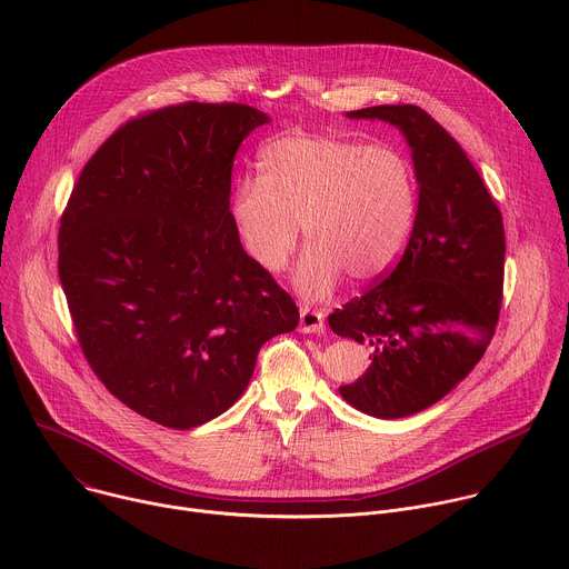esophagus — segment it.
I'll return each instance as SVG.
<instances>
[{
    "instance_id": "1",
    "label": "esophagus",
    "mask_w": 569,
    "mask_h": 569,
    "mask_svg": "<svg viewBox=\"0 0 569 569\" xmlns=\"http://www.w3.org/2000/svg\"><path fill=\"white\" fill-rule=\"evenodd\" d=\"M299 331L301 333H323V331H327L323 315L319 310H312V308L303 306L299 310Z\"/></svg>"
}]
</instances>
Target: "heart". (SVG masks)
<instances>
[{"mask_svg": "<svg viewBox=\"0 0 569 569\" xmlns=\"http://www.w3.org/2000/svg\"><path fill=\"white\" fill-rule=\"evenodd\" d=\"M259 167L263 178H242L231 191L238 242L259 270L279 274L303 227L310 248L295 277L303 297H329L345 274L376 281L408 248L419 176L402 148L290 134L263 146Z\"/></svg>", "mask_w": 569, "mask_h": 569, "instance_id": "1", "label": "heart"}]
</instances>
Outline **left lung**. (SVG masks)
<instances>
[{
	"instance_id": "1",
	"label": "left lung",
	"mask_w": 569,
	"mask_h": 569,
	"mask_svg": "<svg viewBox=\"0 0 569 569\" xmlns=\"http://www.w3.org/2000/svg\"><path fill=\"white\" fill-rule=\"evenodd\" d=\"M396 126L419 176L417 222L396 268L351 299L329 327L371 347L369 369L342 398L376 419L423 412L455 389L491 345L505 286V224L477 169L419 106L347 112Z\"/></svg>"
}]
</instances>
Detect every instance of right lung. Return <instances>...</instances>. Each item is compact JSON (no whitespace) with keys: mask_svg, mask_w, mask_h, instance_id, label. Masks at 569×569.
I'll list each match as a JSON object with an SVG mask.
<instances>
[{"mask_svg":"<svg viewBox=\"0 0 569 569\" xmlns=\"http://www.w3.org/2000/svg\"><path fill=\"white\" fill-rule=\"evenodd\" d=\"M270 117L180 103L123 123L90 157L58 231V277L92 371L137 415L191 430L246 391L299 310L240 248L233 154Z\"/></svg>","mask_w":569,"mask_h":569,"instance_id":"add662e5","label":"right lung"}]
</instances>
